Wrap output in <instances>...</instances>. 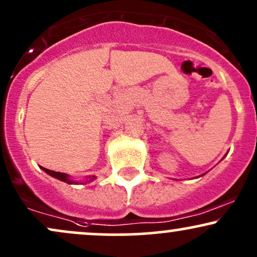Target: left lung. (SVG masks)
Returning a JSON list of instances; mask_svg holds the SVG:
<instances>
[{"label": "left lung", "mask_w": 257, "mask_h": 257, "mask_svg": "<svg viewBox=\"0 0 257 257\" xmlns=\"http://www.w3.org/2000/svg\"><path fill=\"white\" fill-rule=\"evenodd\" d=\"M203 175H205V174H203ZM203 175H202V176H203Z\"/></svg>", "instance_id": "obj_1"}]
</instances>
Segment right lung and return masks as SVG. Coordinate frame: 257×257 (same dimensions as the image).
I'll list each match as a JSON object with an SVG mask.
<instances>
[{
	"label": "right lung",
	"instance_id": "right-lung-1",
	"mask_svg": "<svg viewBox=\"0 0 257 257\" xmlns=\"http://www.w3.org/2000/svg\"><path fill=\"white\" fill-rule=\"evenodd\" d=\"M40 169L43 170V171L46 172L48 175H50L51 177L56 178V179H60V181L64 182V183H68V184H74V183H78V182H74L73 179H70L69 175L67 174H63V172H57V171H52V170H49V169H45V168H42L40 166ZM89 179H86L87 182H91V181H94L95 179V176H92V177H88Z\"/></svg>",
	"mask_w": 257,
	"mask_h": 257
}]
</instances>
